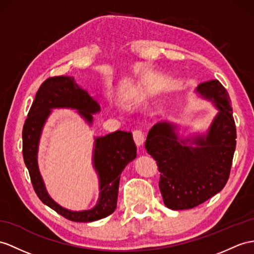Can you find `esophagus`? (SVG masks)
I'll use <instances>...</instances> for the list:
<instances>
[{
    "mask_svg": "<svg viewBox=\"0 0 254 254\" xmlns=\"http://www.w3.org/2000/svg\"><path fill=\"white\" fill-rule=\"evenodd\" d=\"M132 135H133V140L135 142V144H137L138 146L143 144L144 133L141 130V129H134V130L132 131Z\"/></svg>",
    "mask_w": 254,
    "mask_h": 254,
    "instance_id": "1",
    "label": "esophagus"
}]
</instances>
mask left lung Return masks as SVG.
<instances>
[{
    "mask_svg": "<svg viewBox=\"0 0 254 254\" xmlns=\"http://www.w3.org/2000/svg\"><path fill=\"white\" fill-rule=\"evenodd\" d=\"M196 90L220 110L207 135L179 139L176 126L162 122L150 129L145 141L146 151L160 172L164 203L172 210L191 209L222 190L230 178L236 148V126L224 86L212 79L199 84Z\"/></svg>",
    "mask_w": 254,
    "mask_h": 254,
    "instance_id": "left-lung-1",
    "label": "left lung"
}]
</instances>
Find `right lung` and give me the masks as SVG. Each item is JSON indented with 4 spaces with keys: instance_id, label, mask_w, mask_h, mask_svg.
Returning <instances> with one entry per match:
<instances>
[{
    "instance_id": "1",
    "label": "right lung",
    "mask_w": 254,
    "mask_h": 254,
    "mask_svg": "<svg viewBox=\"0 0 254 254\" xmlns=\"http://www.w3.org/2000/svg\"><path fill=\"white\" fill-rule=\"evenodd\" d=\"M54 108L76 109L89 124L92 123V114L100 111L97 101L80 88L71 76H54L42 83L22 129L23 160L35 193L45 205L70 221L92 222L106 218L116 208L122 171L137 156L132 133L117 130L96 139L94 165L100 179V198L97 206L90 210L71 211L49 197L36 159L42 128Z\"/></svg>"
}]
</instances>
